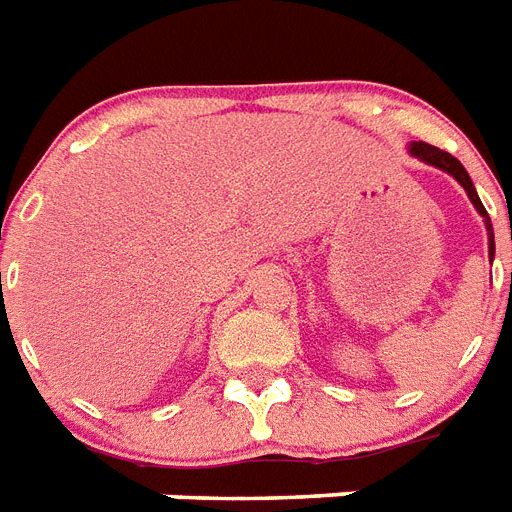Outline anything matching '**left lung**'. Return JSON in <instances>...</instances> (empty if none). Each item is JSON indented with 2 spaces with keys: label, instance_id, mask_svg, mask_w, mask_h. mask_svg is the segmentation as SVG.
I'll use <instances>...</instances> for the list:
<instances>
[{
  "label": "left lung",
  "instance_id": "left-lung-1",
  "mask_svg": "<svg viewBox=\"0 0 512 512\" xmlns=\"http://www.w3.org/2000/svg\"><path fill=\"white\" fill-rule=\"evenodd\" d=\"M410 153L415 155V158H420V161L431 163V166H436V169L447 171V174H452V177L460 182V185L465 187V192H468L470 203L476 206V211L481 216H484L486 222V230H489V256H494V232H492V222H489V214H486L484 203L478 200L476 195V187H473V182H470L468 171L463 169V163L457 161L455 155H449L447 150H439V147L428 145V142H412L410 145Z\"/></svg>",
  "mask_w": 512,
  "mask_h": 512
}]
</instances>
